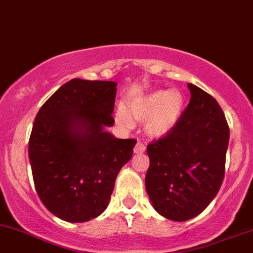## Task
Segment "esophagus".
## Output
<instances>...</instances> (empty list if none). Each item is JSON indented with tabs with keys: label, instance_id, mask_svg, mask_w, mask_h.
Masks as SVG:
<instances>
[{
	"label": "esophagus",
	"instance_id": "obj_1",
	"mask_svg": "<svg viewBox=\"0 0 253 253\" xmlns=\"http://www.w3.org/2000/svg\"><path fill=\"white\" fill-rule=\"evenodd\" d=\"M146 151V146L143 145L142 142H140V141H138V142L136 143V146H135V148H134V152L135 153H143V152Z\"/></svg>",
	"mask_w": 253,
	"mask_h": 253
}]
</instances>
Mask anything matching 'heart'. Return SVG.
I'll use <instances>...</instances> for the list:
<instances>
[{
  "label": "heart",
  "mask_w": 253,
  "mask_h": 253,
  "mask_svg": "<svg viewBox=\"0 0 253 253\" xmlns=\"http://www.w3.org/2000/svg\"><path fill=\"white\" fill-rule=\"evenodd\" d=\"M130 112L138 121H147L146 127L152 136L170 132L180 121L184 110V96L178 90H157L130 101ZM118 119L126 126L132 119L124 108L118 110Z\"/></svg>",
  "instance_id": "1"
}]
</instances>
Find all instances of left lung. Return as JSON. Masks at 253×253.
Wrapping results in <instances>:
<instances>
[{
  "label": "left lung",
  "instance_id": "1",
  "mask_svg": "<svg viewBox=\"0 0 253 253\" xmlns=\"http://www.w3.org/2000/svg\"><path fill=\"white\" fill-rule=\"evenodd\" d=\"M191 101L176 126L147 146L146 191L153 208L171 221L203 212L225 172L229 126L213 96L188 84Z\"/></svg>",
  "mask_w": 253,
  "mask_h": 253
}]
</instances>
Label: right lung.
Instances as JSON below:
<instances>
[{
  "label": "right lung",
  "mask_w": 253,
  "mask_h": 253,
  "mask_svg": "<svg viewBox=\"0 0 253 253\" xmlns=\"http://www.w3.org/2000/svg\"><path fill=\"white\" fill-rule=\"evenodd\" d=\"M117 83L75 78L40 108L29 141L35 188L43 205L67 222H86L107 208L135 138H116Z\"/></svg>",
  "instance_id": "1"
}]
</instances>
